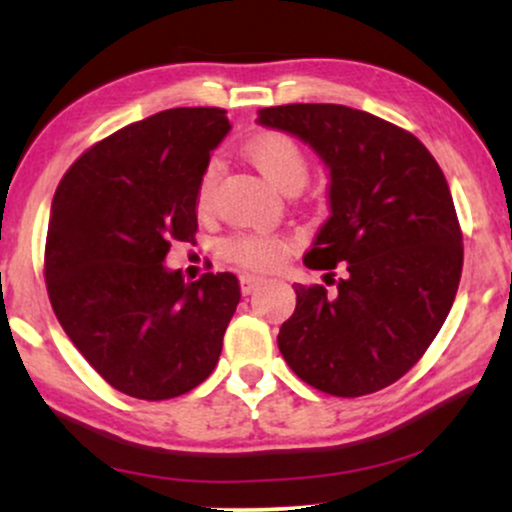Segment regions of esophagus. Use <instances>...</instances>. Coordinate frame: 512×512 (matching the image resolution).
<instances>
[{
	"label": "esophagus",
	"instance_id": "esophagus-1",
	"mask_svg": "<svg viewBox=\"0 0 512 512\" xmlns=\"http://www.w3.org/2000/svg\"><path fill=\"white\" fill-rule=\"evenodd\" d=\"M260 276H252V274H243L240 276V291L245 293V296H250L252 291L257 289V286H260Z\"/></svg>",
	"mask_w": 512,
	"mask_h": 512
}]
</instances>
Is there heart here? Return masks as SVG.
I'll return each mask as SVG.
<instances>
[{
    "label": "heart",
    "instance_id": "obj_1",
    "mask_svg": "<svg viewBox=\"0 0 512 512\" xmlns=\"http://www.w3.org/2000/svg\"><path fill=\"white\" fill-rule=\"evenodd\" d=\"M245 151H248V158L255 163V168L264 175V180L272 182L281 192L291 185H303L305 178H308V158H305L296 139L289 137V134H260V137L252 139ZM214 178L216 163H209L197 185L199 209L207 207ZM223 252H226L228 260L243 264L248 269H272L284 257L286 240L269 236V233H245V236L228 238L223 243Z\"/></svg>",
    "mask_w": 512,
    "mask_h": 512
}]
</instances>
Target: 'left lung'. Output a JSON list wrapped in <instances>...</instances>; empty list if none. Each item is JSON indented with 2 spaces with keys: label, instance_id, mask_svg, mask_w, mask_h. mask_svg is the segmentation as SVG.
Masks as SVG:
<instances>
[{
  "label": "left lung",
  "instance_id": "left-lung-1",
  "mask_svg": "<svg viewBox=\"0 0 512 512\" xmlns=\"http://www.w3.org/2000/svg\"><path fill=\"white\" fill-rule=\"evenodd\" d=\"M257 122L298 137L330 170V219L305 267L347 262L337 296L293 286L296 310L276 337L281 356L327 395L383 390L424 356L460 286L462 233L448 180L414 134L363 110L293 103L262 108Z\"/></svg>",
  "mask_w": 512,
  "mask_h": 512
}]
</instances>
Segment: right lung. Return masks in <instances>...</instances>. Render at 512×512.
<instances>
[{
    "mask_svg": "<svg viewBox=\"0 0 512 512\" xmlns=\"http://www.w3.org/2000/svg\"><path fill=\"white\" fill-rule=\"evenodd\" d=\"M231 132L226 110L173 108L117 129L76 158L52 199L45 281L62 330L115 390L170 399L221 356L236 274L185 281L170 240L197 233V185Z\"/></svg>",
    "mask_w": 512,
    "mask_h": 512,
    "instance_id": "add662e5",
    "label": "right lung"
}]
</instances>
